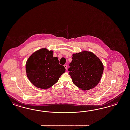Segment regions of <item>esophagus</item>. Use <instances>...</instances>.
Here are the masks:
<instances>
[{"mask_svg":"<svg viewBox=\"0 0 130 130\" xmlns=\"http://www.w3.org/2000/svg\"><path fill=\"white\" fill-rule=\"evenodd\" d=\"M64 66L65 67V68L66 69V70H67V65H64Z\"/></svg>","mask_w":130,"mask_h":130,"instance_id":"1","label":"esophagus"}]
</instances>
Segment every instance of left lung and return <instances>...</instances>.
I'll return each mask as SVG.
<instances>
[{
  "mask_svg": "<svg viewBox=\"0 0 130 130\" xmlns=\"http://www.w3.org/2000/svg\"><path fill=\"white\" fill-rule=\"evenodd\" d=\"M69 64V74L73 83L83 90H88L98 84L103 72L100 59L92 52L84 51L73 54Z\"/></svg>",
  "mask_w": 130,
  "mask_h": 130,
  "instance_id": "8db88e82",
  "label": "left lung"
}]
</instances>
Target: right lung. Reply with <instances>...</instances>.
<instances>
[{"mask_svg":"<svg viewBox=\"0 0 130 130\" xmlns=\"http://www.w3.org/2000/svg\"><path fill=\"white\" fill-rule=\"evenodd\" d=\"M27 76L38 88H49L53 86L65 72L64 67L59 64L53 51L42 48L29 57L26 65Z\"/></svg>","mask_w":130,"mask_h":130,"instance_id":"1","label":"right lung"}]
</instances>
